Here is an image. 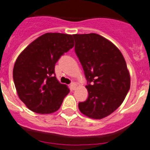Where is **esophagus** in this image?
I'll return each mask as SVG.
<instances>
[{
    "label": "esophagus",
    "mask_w": 150,
    "mask_h": 150,
    "mask_svg": "<svg viewBox=\"0 0 150 150\" xmlns=\"http://www.w3.org/2000/svg\"><path fill=\"white\" fill-rule=\"evenodd\" d=\"M70 88H71V91L75 90V89L76 88V84L74 82L71 83V84H70Z\"/></svg>",
    "instance_id": "1"
}]
</instances>
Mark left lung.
<instances>
[{
	"mask_svg": "<svg viewBox=\"0 0 150 150\" xmlns=\"http://www.w3.org/2000/svg\"><path fill=\"white\" fill-rule=\"evenodd\" d=\"M72 36L88 92L87 100L79 103V110L90 118L102 119L120 106L129 91L127 63L120 50L103 36L96 33Z\"/></svg>",
	"mask_w": 150,
	"mask_h": 150,
	"instance_id": "obj_1",
	"label": "left lung"
}]
</instances>
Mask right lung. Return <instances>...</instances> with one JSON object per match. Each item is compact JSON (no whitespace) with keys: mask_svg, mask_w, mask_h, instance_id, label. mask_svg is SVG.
<instances>
[{"mask_svg":"<svg viewBox=\"0 0 150 150\" xmlns=\"http://www.w3.org/2000/svg\"><path fill=\"white\" fill-rule=\"evenodd\" d=\"M73 46L71 35L47 33L31 42L17 57L13 81L19 98L30 110L44 114L59 109L69 89L56 79L55 65Z\"/></svg>","mask_w":150,"mask_h":150,"instance_id":"add662e5","label":"right lung"}]
</instances>
